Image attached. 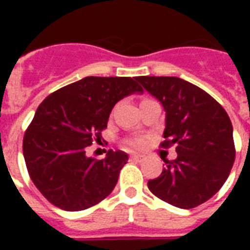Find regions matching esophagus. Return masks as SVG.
Segmentation results:
<instances>
[{
  "label": "esophagus",
  "instance_id": "esophagus-1",
  "mask_svg": "<svg viewBox=\"0 0 250 250\" xmlns=\"http://www.w3.org/2000/svg\"><path fill=\"white\" fill-rule=\"evenodd\" d=\"M130 158L131 159H134V161H138V162L145 161V155H142V154H132Z\"/></svg>",
  "mask_w": 250,
  "mask_h": 250
}]
</instances>
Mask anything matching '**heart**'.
Returning <instances> with one entry per match:
<instances>
[{"label": "heart", "instance_id": "1", "mask_svg": "<svg viewBox=\"0 0 250 250\" xmlns=\"http://www.w3.org/2000/svg\"><path fill=\"white\" fill-rule=\"evenodd\" d=\"M143 143H145V141H143V139H134V141L130 142L131 146H134V147L143 146Z\"/></svg>", "mask_w": 250, "mask_h": 250}]
</instances>
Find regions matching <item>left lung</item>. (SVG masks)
I'll use <instances>...</instances> for the list:
<instances>
[{
	"instance_id": "1",
	"label": "left lung",
	"mask_w": 250,
	"mask_h": 250,
	"mask_svg": "<svg viewBox=\"0 0 250 250\" xmlns=\"http://www.w3.org/2000/svg\"><path fill=\"white\" fill-rule=\"evenodd\" d=\"M136 80L166 111L161 146H175L178 152L147 186L165 202L193 209L211 198L230 174L236 158L230 119L215 99L184 79L138 76Z\"/></svg>"
}]
</instances>
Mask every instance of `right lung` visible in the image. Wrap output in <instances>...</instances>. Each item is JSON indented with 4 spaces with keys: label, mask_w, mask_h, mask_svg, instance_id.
Wrapping results in <instances>:
<instances>
[{
    "label": "right lung",
    "mask_w": 250,
    "mask_h": 250,
    "mask_svg": "<svg viewBox=\"0 0 250 250\" xmlns=\"http://www.w3.org/2000/svg\"><path fill=\"white\" fill-rule=\"evenodd\" d=\"M131 77L88 76L46 96L25 131L22 151L30 179L52 205L79 211L108 197L128 161L108 150L104 159L85 150L102 131L120 99L143 88Z\"/></svg>",
    "instance_id": "right-lung-1"
}]
</instances>
